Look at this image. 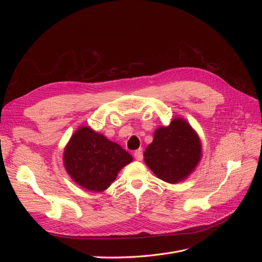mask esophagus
Listing matches in <instances>:
<instances>
[{"mask_svg": "<svg viewBox=\"0 0 262 262\" xmlns=\"http://www.w3.org/2000/svg\"><path fill=\"white\" fill-rule=\"evenodd\" d=\"M134 157L137 159V160H142L143 158V152H142V148H138L135 150L134 153Z\"/></svg>", "mask_w": 262, "mask_h": 262, "instance_id": "esophagus-1", "label": "esophagus"}]
</instances>
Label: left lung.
I'll return each mask as SVG.
<instances>
[{"instance_id":"8db88e82","label":"left lung","mask_w":262,"mask_h":262,"mask_svg":"<svg viewBox=\"0 0 262 262\" xmlns=\"http://www.w3.org/2000/svg\"><path fill=\"white\" fill-rule=\"evenodd\" d=\"M201 141L196 133L182 119L156 129L153 142L144 152V161L160 180L176 184L194 170L201 159Z\"/></svg>"}]
</instances>
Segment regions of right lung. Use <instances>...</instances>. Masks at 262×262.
Here are the masks:
<instances>
[{
  "mask_svg": "<svg viewBox=\"0 0 262 262\" xmlns=\"http://www.w3.org/2000/svg\"><path fill=\"white\" fill-rule=\"evenodd\" d=\"M63 154L69 175L82 188L94 192L106 190L118 172L133 160L119 144L87 126L72 136Z\"/></svg>",
  "mask_w": 262,
  "mask_h": 262,
  "instance_id": "right-lung-1",
  "label": "right lung"
}]
</instances>
